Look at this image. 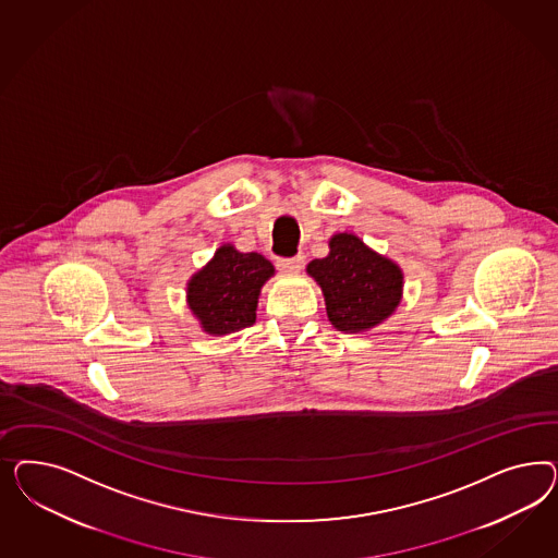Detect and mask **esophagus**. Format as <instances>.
<instances>
[{"mask_svg": "<svg viewBox=\"0 0 558 558\" xmlns=\"http://www.w3.org/2000/svg\"><path fill=\"white\" fill-rule=\"evenodd\" d=\"M304 266V255H294V257H278V268L287 271H299Z\"/></svg>", "mask_w": 558, "mask_h": 558, "instance_id": "obj_1", "label": "esophagus"}]
</instances>
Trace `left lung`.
Returning <instances> with one entry per match:
<instances>
[{
  "label": "left lung",
  "mask_w": 558,
  "mask_h": 558,
  "mask_svg": "<svg viewBox=\"0 0 558 558\" xmlns=\"http://www.w3.org/2000/svg\"><path fill=\"white\" fill-rule=\"evenodd\" d=\"M329 247V255L313 259L306 271L322 287L331 325L357 333L387 319L401 301L399 266L348 233L333 236Z\"/></svg>",
  "instance_id": "left-lung-1"
}]
</instances>
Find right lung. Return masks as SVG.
<instances>
[{
	"instance_id": "add662e5",
	"label": "right lung",
	"mask_w": 558,
	"mask_h": 558,
	"mask_svg": "<svg viewBox=\"0 0 558 558\" xmlns=\"http://www.w3.org/2000/svg\"><path fill=\"white\" fill-rule=\"evenodd\" d=\"M271 274L274 266L264 255L241 254L233 245H222L190 280L187 303L206 333H233L254 325L259 288Z\"/></svg>"
}]
</instances>
